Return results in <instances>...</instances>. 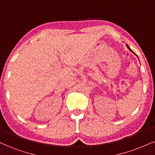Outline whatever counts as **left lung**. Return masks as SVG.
I'll return each instance as SVG.
<instances>
[{
  "instance_id": "obj_1",
  "label": "left lung",
  "mask_w": 155,
  "mask_h": 155,
  "mask_svg": "<svg viewBox=\"0 0 155 155\" xmlns=\"http://www.w3.org/2000/svg\"><path fill=\"white\" fill-rule=\"evenodd\" d=\"M127 48H128V49H129V50H130V51H131V52H132V53H134V54L135 55H137L136 54H135V53H134V51H133L132 50H131V49H130V47H129V46H128V45H127Z\"/></svg>"
}]
</instances>
